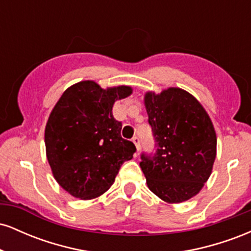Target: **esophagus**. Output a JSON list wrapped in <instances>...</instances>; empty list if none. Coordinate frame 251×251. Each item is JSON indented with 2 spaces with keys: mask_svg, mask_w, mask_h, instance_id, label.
Returning a JSON list of instances; mask_svg holds the SVG:
<instances>
[{
  "mask_svg": "<svg viewBox=\"0 0 251 251\" xmlns=\"http://www.w3.org/2000/svg\"><path fill=\"white\" fill-rule=\"evenodd\" d=\"M132 142L134 143L135 145V149H137V151H139L140 150V139L138 137H133V139H132Z\"/></svg>",
  "mask_w": 251,
  "mask_h": 251,
  "instance_id": "34e87169",
  "label": "esophagus"
}]
</instances>
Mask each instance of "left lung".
I'll list each match as a JSON object with an SVG mask.
<instances>
[{
  "label": "left lung",
  "mask_w": 251,
  "mask_h": 251,
  "mask_svg": "<svg viewBox=\"0 0 251 251\" xmlns=\"http://www.w3.org/2000/svg\"><path fill=\"white\" fill-rule=\"evenodd\" d=\"M155 152L142 153L149 189L168 203H180L201 191L211 175L217 138L211 119L189 92L170 87L144 98Z\"/></svg>",
  "instance_id": "1"
}]
</instances>
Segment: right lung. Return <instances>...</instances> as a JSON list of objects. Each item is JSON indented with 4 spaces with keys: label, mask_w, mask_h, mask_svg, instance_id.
<instances>
[{
    "label": "right lung",
    "mask_w": 251,
    "mask_h": 251,
    "mask_svg": "<svg viewBox=\"0 0 251 251\" xmlns=\"http://www.w3.org/2000/svg\"><path fill=\"white\" fill-rule=\"evenodd\" d=\"M132 93L129 86L103 89L80 81L63 92L45 129L46 153L57 183L80 200L102 195L120 166L133 158L134 144L120 134L112 114L114 102Z\"/></svg>",
    "instance_id": "1"
}]
</instances>
